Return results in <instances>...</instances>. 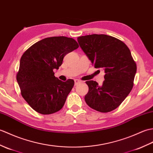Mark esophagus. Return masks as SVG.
<instances>
[{
	"label": "esophagus",
	"mask_w": 153,
	"mask_h": 153,
	"mask_svg": "<svg viewBox=\"0 0 153 153\" xmlns=\"http://www.w3.org/2000/svg\"><path fill=\"white\" fill-rule=\"evenodd\" d=\"M81 82V81L80 80H78V79H75L74 80V84L75 85H77V84H79Z\"/></svg>",
	"instance_id": "34e87169"
}]
</instances>
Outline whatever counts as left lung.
<instances>
[{
  "label": "left lung",
  "instance_id": "obj_1",
  "mask_svg": "<svg viewBox=\"0 0 153 153\" xmlns=\"http://www.w3.org/2000/svg\"><path fill=\"white\" fill-rule=\"evenodd\" d=\"M77 40L94 67L103 68L105 73L102 85L94 80L86 82L89 88L86 103L101 113L114 110L134 86L137 66L130 49L119 39L106 35L82 36Z\"/></svg>",
  "mask_w": 153,
  "mask_h": 153
}]
</instances>
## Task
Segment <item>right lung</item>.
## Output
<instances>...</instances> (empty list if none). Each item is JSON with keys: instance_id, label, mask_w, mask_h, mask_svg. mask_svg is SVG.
<instances>
[{"instance_id": "obj_1", "label": "right lung", "mask_w": 153, "mask_h": 153, "mask_svg": "<svg viewBox=\"0 0 153 153\" xmlns=\"http://www.w3.org/2000/svg\"><path fill=\"white\" fill-rule=\"evenodd\" d=\"M79 48L74 39L52 36L34 44L23 53L16 75L21 94L35 111L50 114L62 109L74 84L54 76L66 54Z\"/></svg>"}]
</instances>
